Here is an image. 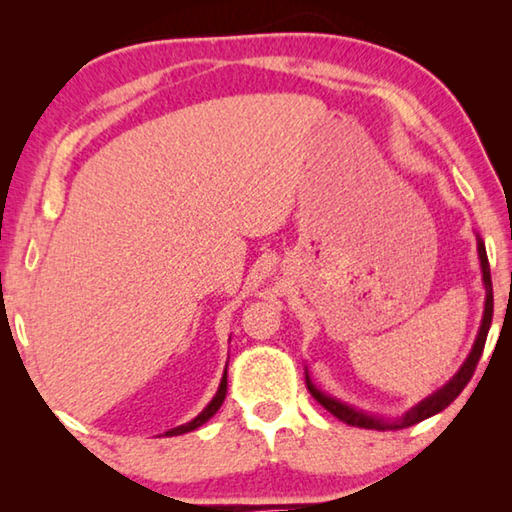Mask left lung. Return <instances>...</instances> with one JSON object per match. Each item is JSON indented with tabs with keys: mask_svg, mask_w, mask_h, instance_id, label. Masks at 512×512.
<instances>
[{
	"mask_svg": "<svg viewBox=\"0 0 512 512\" xmlns=\"http://www.w3.org/2000/svg\"><path fill=\"white\" fill-rule=\"evenodd\" d=\"M476 250H479V262H481V277H483V287H485V302H483V318H481V327H479V334H476L474 345L470 354H467V359L463 361V366L458 368L456 375L447 381L443 388H438L436 393H431L429 397H424L422 402H418L413 406V409L406 411L402 418H379V415H370V413H363L357 411L354 406L350 404H343L339 400H334V397L325 395L323 391H318L314 381H311L309 372L305 368V381H307V388L314 400L325 406V409L336 415L341 422L345 424H352V427H361V429H377V431H397V429H406V427H413V424H418L422 420L431 418V415L440 413L443 409H447L449 404H452L458 395H461L463 388L467 386V381L472 379L474 375V368L476 363L481 359V352H483V345L485 339H488V329L492 323V280H490V264H488V255H485V244L483 239L476 235Z\"/></svg>",
	"mask_w": 512,
	"mask_h": 512,
	"instance_id": "left-lung-1",
	"label": "left lung"
}]
</instances>
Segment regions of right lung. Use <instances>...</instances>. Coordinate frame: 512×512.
<instances>
[{
    "instance_id": "right-lung-1",
    "label": "right lung",
    "mask_w": 512,
    "mask_h": 512,
    "mask_svg": "<svg viewBox=\"0 0 512 512\" xmlns=\"http://www.w3.org/2000/svg\"><path fill=\"white\" fill-rule=\"evenodd\" d=\"M225 393H228V366H225V370H223L219 391H216V395L212 397V402L207 404L205 409H203L201 413H198L192 422L180 424V427H176V429H169L167 433H164V436H180V433H189V431H194V429H198V427H203V424H205L207 420H210L216 411L221 409V404H223V400H225Z\"/></svg>"
}]
</instances>
